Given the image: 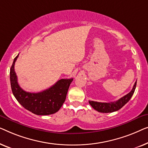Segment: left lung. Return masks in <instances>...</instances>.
Listing matches in <instances>:
<instances>
[{
	"mask_svg": "<svg viewBox=\"0 0 148 148\" xmlns=\"http://www.w3.org/2000/svg\"><path fill=\"white\" fill-rule=\"evenodd\" d=\"M137 81L135 82L133 87L132 90L131 92L128 93L127 95H125L124 97L121 98L118 101L115 102H111V103H99V102H96L92 101H89V104L92 106L93 109H95L96 111L100 112V113H113L119 110L121 108H122L127 102L130 101L131 98L134 95L136 90Z\"/></svg>",
	"mask_w": 148,
	"mask_h": 148,
	"instance_id": "1",
	"label": "left lung"
}]
</instances>
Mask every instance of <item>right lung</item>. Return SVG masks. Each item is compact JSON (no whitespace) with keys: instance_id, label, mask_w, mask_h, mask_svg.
Here are the masks:
<instances>
[{"instance_id":"add662e5","label":"right lung","mask_w":148,"mask_h":148,"mask_svg":"<svg viewBox=\"0 0 148 148\" xmlns=\"http://www.w3.org/2000/svg\"><path fill=\"white\" fill-rule=\"evenodd\" d=\"M14 59L10 69V80L12 94L17 101L28 111L37 115H51L59 111L65 101L68 88L73 78L61 79L46 90L37 93L28 92L21 88L14 71Z\"/></svg>"}]
</instances>
